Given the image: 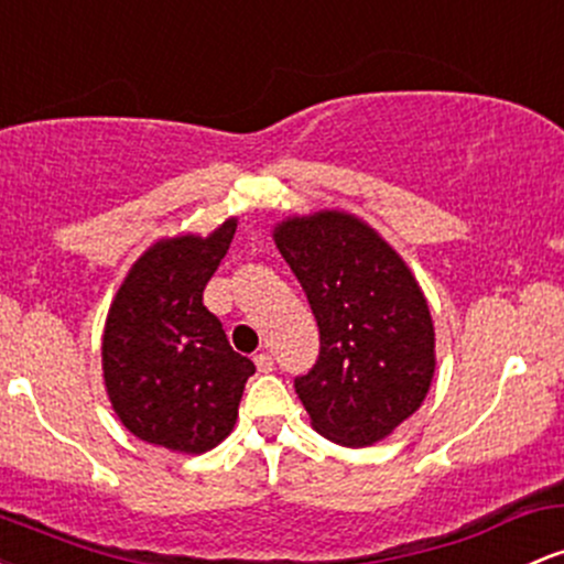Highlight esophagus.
I'll list each match as a JSON object with an SVG mask.
<instances>
[{"mask_svg":"<svg viewBox=\"0 0 564 564\" xmlns=\"http://www.w3.org/2000/svg\"><path fill=\"white\" fill-rule=\"evenodd\" d=\"M253 364H257V369H259V372H264V375H268V372H272V356H270V352H257V356H253Z\"/></svg>","mask_w":564,"mask_h":564,"instance_id":"1","label":"esophagus"}]
</instances>
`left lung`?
Listing matches in <instances>:
<instances>
[{
    "label": "left lung",
    "instance_id": "obj_1",
    "mask_svg": "<svg viewBox=\"0 0 564 564\" xmlns=\"http://www.w3.org/2000/svg\"><path fill=\"white\" fill-rule=\"evenodd\" d=\"M275 243L318 324V358L294 377L313 429L345 447L380 442L420 410L436 367L417 281L380 235L348 214L283 221Z\"/></svg>",
    "mask_w": 564,
    "mask_h": 564
}]
</instances>
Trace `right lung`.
Here are the masks:
<instances>
[{"mask_svg": "<svg viewBox=\"0 0 564 564\" xmlns=\"http://www.w3.org/2000/svg\"><path fill=\"white\" fill-rule=\"evenodd\" d=\"M235 227L230 219L208 238L154 243L128 272L104 329V380L117 417L173 453L216 447L232 431L246 380L257 372L203 305Z\"/></svg>", "mask_w": 564, "mask_h": 564, "instance_id": "obj_1", "label": "right lung"}]
</instances>
